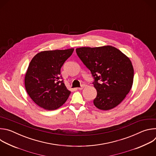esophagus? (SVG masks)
I'll list each match as a JSON object with an SVG mask.
<instances>
[{"instance_id":"esophagus-1","label":"esophagus","mask_w":156,"mask_h":156,"mask_svg":"<svg viewBox=\"0 0 156 156\" xmlns=\"http://www.w3.org/2000/svg\"><path fill=\"white\" fill-rule=\"evenodd\" d=\"M84 85H83L81 87H78V88H77V89H78V90H83V89L84 88Z\"/></svg>"}]
</instances>
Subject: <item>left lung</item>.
I'll return each instance as SVG.
<instances>
[{"label": "left lung", "mask_w": 156, "mask_h": 156, "mask_svg": "<svg viewBox=\"0 0 156 156\" xmlns=\"http://www.w3.org/2000/svg\"><path fill=\"white\" fill-rule=\"evenodd\" d=\"M76 52L94 79L93 84L97 91L94 105L108 110L120 104L133 83L134 70L129 58L111 46L82 47Z\"/></svg>", "instance_id": "1"}]
</instances>
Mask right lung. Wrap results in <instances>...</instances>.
<instances>
[{
	"label": "right lung",
	"instance_id": "obj_1",
	"mask_svg": "<svg viewBox=\"0 0 156 156\" xmlns=\"http://www.w3.org/2000/svg\"><path fill=\"white\" fill-rule=\"evenodd\" d=\"M73 51L72 48L42 51L32 58L25 75V85L30 97L39 107L55 110L69 98L71 91L61 80L60 69Z\"/></svg>",
	"mask_w": 156,
	"mask_h": 156
}]
</instances>
